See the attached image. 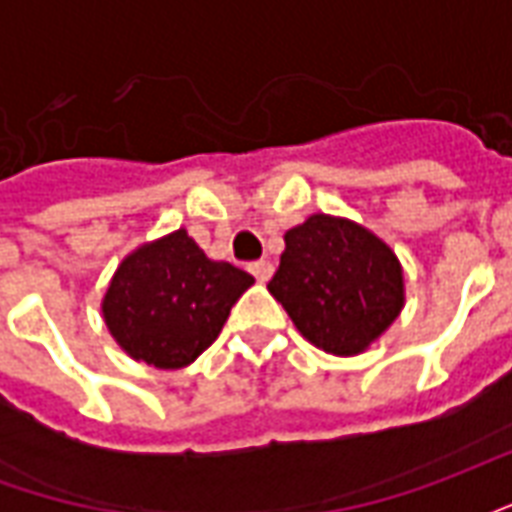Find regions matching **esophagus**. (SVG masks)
Here are the masks:
<instances>
[{"label":"esophagus","mask_w":512,"mask_h":512,"mask_svg":"<svg viewBox=\"0 0 512 512\" xmlns=\"http://www.w3.org/2000/svg\"><path fill=\"white\" fill-rule=\"evenodd\" d=\"M249 271L255 274L257 282H268V279H271V274H274V266H271L268 260H257V263H252V266H249Z\"/></svg>","instance_id":"esophagus-1"}]
</instances>
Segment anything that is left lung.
Returning a JSON list of instances; mask_svg holds the SVG:
<instances>
[{
  "instance_id": "8db88e82",
  "label": "left lung",
  "mask_w": 512,
  "mask_h": 512,
  "mask_svg": "<svg viewBox=\"0 0 512 512\" xmlns=\"http://www.w3.org/2000/svg\"><path fill=\"white\" fill-rule=\"evenodd\" d=\"M268 293L307 343L332 356H356L403 312L406 279L395 249L370 227L312 213L285 233Z\"/></svg>"
}]
</instances>
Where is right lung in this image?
<instances>
[{
	"mask_svg": "<svg viewBox=\"0 0 512 512\" xmlns=\"http://www.w3.org/2000/svg\"><path fill=\"white\" fill-rule=\"evenodd\" d=\"M252 285L246 271L211 260L180 227L123 257L106 285L101 315L134 362L180 370L211 348Z\"/></svg>",
	"mask_w": 512,
	"mask_h": 512,
	"instance_id": "add662e5",
	"label": "right lung"
}]
</instances>
